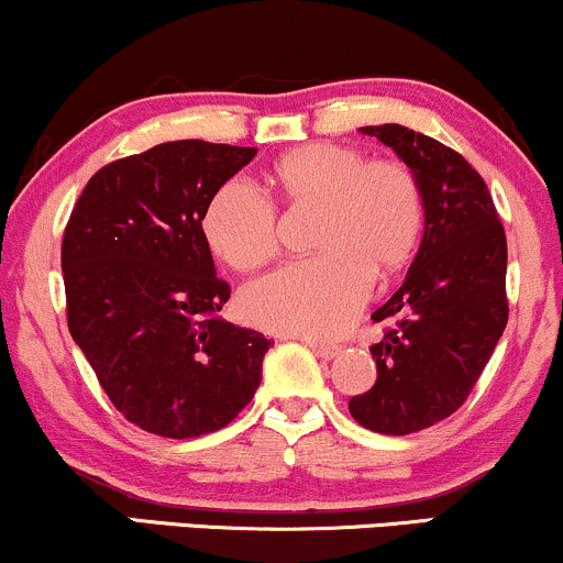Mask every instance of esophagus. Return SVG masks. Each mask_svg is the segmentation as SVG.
Segmentation results:
<instances>
[{"label":"esophagus","instance_id":"esophagus-1","mask_svg":"<svg viewBox=\"0 0 563 563\" xmlns=\"http://www.w3.org/2000/svg\"><path fill=\"white\" fill-rule=\"evenodd\" d=\"M309 349L320 358H333L338 354L335 343H324V341H309Z\"/></svg>","mask_w":563,"mask_h":563}]
</instances>
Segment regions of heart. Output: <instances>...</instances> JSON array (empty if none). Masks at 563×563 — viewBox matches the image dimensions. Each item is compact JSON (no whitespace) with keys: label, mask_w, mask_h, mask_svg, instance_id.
<instances>
[{"label":"heart","mask_w":563,"mask_h":563,"mask_svg":"<svg viewBox=\"0 0 563 563\" xmlns=\"http://www.w3.org/2000/svg\"><path fill=\"white\" fill-rule=\"evenodd\" d=\"M269 186L290 214L311 212L314 260L256 280L241 294L246 320L280 333H341L367 299L372 275L388 277L415 254L422 233V191L398 159H369L354 146L290 148L269 170ZM217 260L254 273L280 256L283 222L243 180H228L201 214Z\"/></svg>","instance_id":"1"}]
</instances>
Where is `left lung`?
Returning <instances> with one entry per match:
<instances>
[{
  "label": "left lung",
  "instance_id": "1",
  "mask_svg": "<svg viewBox=\"0 0 563 563\" xmlns=\"http://www.w3.org/2000/svg\"><path fill=\"white\" fill-rule=\"evenodd\" d=\"M417 175L424 233L401 288L372 320L377 380L349 401L362 428L409 435L451 417L483 375L509 320L506 233L483 175L430 135L385 123L358 128Z\"/></svg>",
  "mask_w": 563,
  "mask_h": 563
}]
</instances>
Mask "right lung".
Returning <instances> with one entry per match:
<instances>
[{
	"mask_svg": "<svg viewBox=\"0 0 563 563\" xmlns=\"http://www.w3.org/2000/svg\"><path fill=\"white\" fill-rule=\"evenodd\" d=\"M254 146L167 141L110 162L78 196L63 235L67 328L114 409L162 438H199L239 417L269 343L217 317L201 214Z\"/></svg>",
	"mask_w": 563,
	"mask_h": 563,
	"instance_id": "1",
	"label": "right lung"
}]
</instances>
